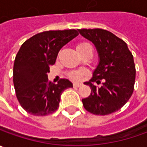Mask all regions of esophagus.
Wrapping results in <instances>:
<instances>
[{
  "instance_id": "esophagus-1",
  "label": "esophagus",
  "mask_w": 147,
  "mask_h": 147,
  "mask_svg": "<svg viewBox=\"0 0 147 147\" xmlns=\"http://www.w3.org/2000/svg\"><path fill=\"white\" fill-rule=\"evenodd\" d=\"M81 85H82V84L81 83H78V82H75V83H73L74 87H80V86H81Z\"/></svg>"
}]
</instances>
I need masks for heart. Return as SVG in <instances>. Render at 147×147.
Masks as SVG:
<instances>
[{
    "instance_id": "heart-1",
    "label": "heart",
    "mask_w": 147,
    "mask_h": 147,
    "mask_svg": "<svg viewBox=\"0 0 147 147\" xmlns=\"http://www.w3.org/2000/svg\"><path fill=\"white\" fill-rule=\"evenodd\" d=\"M88 47H91V45L89 43H87V42H81V43H79L76 45V49H77V51H79V50H82V49H84L88 48ZM82 76H83V72L82 71H72V72L69 73V77L71 78L72 80H80L81 77H82Z\"/></svg>"
}]
</instances>
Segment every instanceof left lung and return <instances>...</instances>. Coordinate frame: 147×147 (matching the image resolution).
<instances>
[{"label": "left lung", "mask_w": 147, "mask_h": 147, "mask_svg": "<svg viewBox=\"0 0 147 147\" xmlns=\"http://www.w3.org/2000/svg\"><path fill=\"white\" fill-rule=\"evenodd\" d=\"M78 31L94 44L99 57L93 77L84 82L89 85L91 94L82 99L84 107L94 115L111 114L124 106L133 94L136 77L134 56L127 44L109 31L100 28ZM102 81L101 87L92 84Z\"/></svg>", "instance_id": "obj_1"}]
</instances>
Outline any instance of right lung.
Listing matches in <instances>:
<instances>
[{
    "label": "right lung",
    "instance_id": "add662e5",
    "mask_svg": "<svg viewBox=\"0 0 147 147\" xmlns=\"http://www.w3.org/2000/svg\"><path fill=\"white\" fill-rule=\"evenodd\" d=\"M78 35L75 29L46 31L32 36L20 47L14 60L13 80L16 97L28 113L52 114L58 108L62 93L73 86L67 79L52 83L47 73L59 50Z\"/></svg>",
    "mask_w": 147,
    "mask_h": 147
}]
</instances>
